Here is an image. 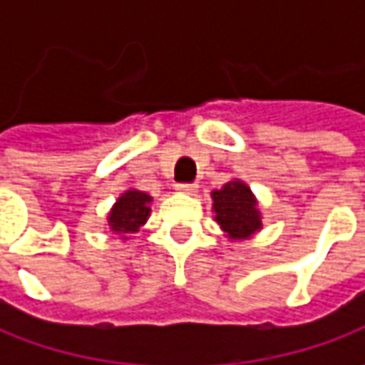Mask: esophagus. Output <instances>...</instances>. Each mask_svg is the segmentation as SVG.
<instances>
[{"mask_svg":"<svg viewBox=\"0 0 365 365\" xmlns=\"http://www.w3.org/2000/svg\"><path fill=\"white\" fill-rule=\"evenodd\" d=\"M176 190L182 192V195H195L199 190V187L197 185H176Z\"/></svg>","mask_w":365,"mask_h":365,"instance_id":"obj_1","label":"esophagus"}]
</instances>
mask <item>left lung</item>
I'll return each mask as SVG.
<instances>
[{"instance_id": "obj_1", "label": "left lung", "mask_w": 365, "mask_h": 365, "mask_svg": "<svg viewBox=\"0 0 365 365\" xmlns=\"http://www.w3.org/2000/svg\"><path fill=\"white\" fill-rule=\"evenodd\" d=\"M213 213L221 232L230 240H250L262 230V213L258 199L244 180L233 178L221 189L211 192Z\"/></svg>"}]
</instances>
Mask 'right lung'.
Wrapping results in <instances>:
<instances>
[{"label":"right lung","instance_id":"obj_1","mask_svg":"<svg viewBox=\"0 0 365 365\" xmlns=\"http://www.w3.org/2000/svg\"><path fill=\"white\" fill-rule=\"evenodd\" d=\"M150 203H152V197L148 192L138 189L123 190L107 215L109 230L115 235H121V240H128L130 233L138 232L148 221L150 211H152Z\"/></svg>","mask_w":365,"mask_h":365}]
</instances>
